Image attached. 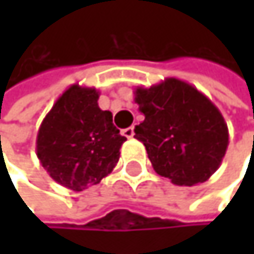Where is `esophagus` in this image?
I'll use <instances>...</instances> for the list:
<instances>
[{"instance_id": "obj_1", "label": "esophagus", "mask_w": 254, "mask_h": 254, "mask_svg": "<svg viewBox=\"0 0 254 254\" xmlns=\"http://www.w3.org/2000/svg\"><path fill=\"white\" fill-rule=\"evenodd\" d=\"M126 138H132L134 137V126H131V128H126V129H123V132H122Z\"/></svg>"}]
</instances>
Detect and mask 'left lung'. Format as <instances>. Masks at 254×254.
Returning a JSON list of instances; mask_svg holds the SVG:
<instances>
[{"mask_svg": "<svg viewBox=\"0 0 254 254\" xmlns=\"http://www.w3.org/2000/svg\"><path fill=\"white\" fill-rule=\"evenodd\" d=\"M134 100L144 116L135 138L158 175L177 186H193L216 172L229 146V128L207 96L168 77L149 88L137 86Z\"/></svg>", "mask_w": 254, "mask_h": 254, "instance_id": "1", "label": "left lung"}]
</instances>
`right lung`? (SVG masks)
Listing matches in <instances>:
<instances>
[{"mask_svg": "<svg viewBox=\"0 0 254 254\" xmlns=\"http://www.w3.org/2000/svg\"><path fill=\"white\" fill-rule=\"evenodd\" d=\"M97 100L96 88L71 85L44 117L36 137L42 168L74 192L111 174L126 141L113 123V114L100 110Z\"/></svg>", "mask_w": 254, "mask_h": 254, "instance_id": "right-lung-1", "label": "right lung"}]
</instances>
